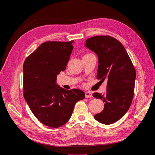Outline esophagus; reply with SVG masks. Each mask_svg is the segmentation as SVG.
I'll return each mask as SVG.
<instances>
[{"label":"esophagus","instance_id":"1","mask_svg":"<svg viewBox=\"0 0 155 155\" xmlns=\"http://www.w3.org/2000/svg\"><path fill=\"white\" fill-rule=\"evenodd\" d=\"M85 97L86 98H91L93 97L92 93L89 92V91H87V92L85 93Z\"/></svg>","mask_w":155,"mask_h":155}]
</instances>
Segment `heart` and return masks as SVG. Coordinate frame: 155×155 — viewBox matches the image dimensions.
<instances>
[{
	"instance_id": "obj_1",
	"label": "heart",
	"mask_w": 155,
	"mask_h": 155,
	"mask_svg": "<svg viewBox=\"0 0 155 155\" xmlns=\"http://www.w3.org/2000/svg\"><path fill=\"white\" fill-rule=\"evenodd\" d=\"M87 54H86V55H87Z\"/></svg>"
}]
</instances>
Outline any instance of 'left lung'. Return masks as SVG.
I'll list each match as a JSON object with an SVG mask.
<instances>
[{"label": "left lung", "mask_w": 155, "mask_h": 155, "mask_svg": "<svg viewBox=\"0 0 155 155\" xmlns=\"http://www.w3.org/2000/svg\"><path fill=\"white\" fill-rule=\"evenodd\" d=\"M85 46L97 55V79L108 80L106 92L93 96L104 102V108L94 117L103 124H112L128 110L134 96L136 71L122 44L109 35H97L86 40Z\"/></svg>", "instance_id": "1"}]
</instances>
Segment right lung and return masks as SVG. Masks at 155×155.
Instances as JSON below:
<instances>
[{"mask_svg":"<svg viewBox=\"0 0 155 155\" xmlns=\"http://www.w3.org/2000/svg\"><path fill=\"white\" fill-rule=\"evenodd\" d=\"M73 42L42 43L23 64L25 100L35 117L51 128L67 123L75 103L85 97L82 91L66 90L56 84L57 75L67 67Z\"/></svg>","mask_w":155,"mask_h":155,"instance_id":"add662e5","label":"right lung"}]
</instances>
